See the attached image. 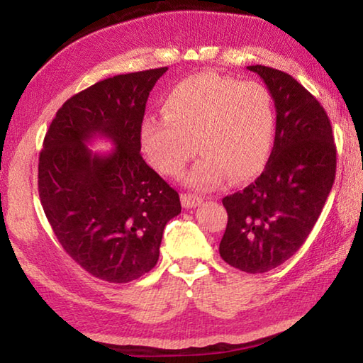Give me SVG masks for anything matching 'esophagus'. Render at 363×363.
I'll return each instance as SVG.
<instances>
[{
	"label": "esophagus",
	"mask_w": 363,
	"mask_h": 363,
	"mask_svg": "<svg viewBox=\"0 0 363 363\" xmlns=\"http://www.w3.org/2000/svg\"><path fill=\"white\" fill-rule=\"evenodd\" d=\"M201 196L199 195H194V194H184L181 195V203L184 208H187V210H190V208H195L201 205Z\"/></svg>",
	"instance_id": "34e87169"
}]
</instances>
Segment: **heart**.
Listing matches in <instances>:
<instances>
[{
	"label": "heart",
	"mask_w": 363,
	"mask_h": 363,
	"mask_svg": "<svg viewBox=\"0 0 363 363\" xmlns=\"http://www.w3.org/2000/svg\"><path fill=\"white\" fill-rule=\"evenodd\" d=\"M163 110L140 123L143 149L162 174L179 176L196 149L201 155L186 176L195 189L216 187L227 176L242 182L262 169L275 123L266 86L196 73L169 89Z\"/></svg>",
	"instance_id": "b5f03b06"
}]
</instances>
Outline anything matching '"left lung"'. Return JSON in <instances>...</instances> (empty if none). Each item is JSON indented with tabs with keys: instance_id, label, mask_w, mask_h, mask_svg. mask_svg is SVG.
I'll return each instance as SVG.
<instances>
[{
	"instance_id": "left-lung-1",
	"label": "left lung",
	"mask_w": 363,
	"mask_h": 363,
	"mask_svg": "<svg viewBox=\"0 0 363 363\" xmlns=\"http://www.w3.org/2000/svg\"><path fill=\"white\" fill-rule=\"evenodd\" d=\"M266 83L275 106V139L255 182L227 195V227L219 255L232 267L262 274L303 247L333 187V131L314 96L285 72L250 65Z\"/></svg>"
}]
</instances>
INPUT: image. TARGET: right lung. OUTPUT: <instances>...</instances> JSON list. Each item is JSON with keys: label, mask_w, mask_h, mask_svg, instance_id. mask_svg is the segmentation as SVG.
Instances as JSON below:
<instances>
[{"label": "right lung", "mask_w": 363, "mask_h": 363, "mask_svg": "<svg viewBox=\"0 0 363 363\" xmlns=\"http://www.w3.org/2000/svg\"><path fill=\"white\" fill-rule=\"evenodd\" d=\"M168 67L89 86L57 110L38 163L43 210L59 243L86 272L128 284L158 261L164 225L181 201L140 155V123L153 86ZM116 147L93 152V138Z\"/></svg>", "instance_id": "add662e5"}]
</instances>
